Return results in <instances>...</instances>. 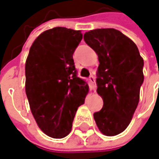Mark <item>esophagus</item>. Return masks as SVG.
<instances>
[{
    "instance_id": "esophagus-1",
    "label": "esophagus",
    "mask_w": 159,
    "mask_h": 159,
    "mask_svg": "<svg viewBox=\"0 0 159 159\" xmlns=\"http://www.w3.org/2000/svg\"><path fill=\"white\" fill-rule=\"evenodd\" d=\"M89 80H90V81L92 82V84H93V86L94 90H96V87H97V86H96V82H95V78H94L93 76H90V77H89Z\"/></svg>"
}]
</instances>
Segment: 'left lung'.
<instances>
[{"mask_svg":"<svg viewBox=\"0 0 159 159\" xmlns=\"http://www.w3.org/2000/svg\"><path fill=\"white\" fill-rule=\"evenodd\" d=\"M84 40L98 54L97 93L103 98L102 109L94 112L103 134L115 136L131 122L139 101L144 82V60L136 44L114 28L86 32Z\"/></svg>","mask_w":159,"mask_h":159,"instance_id":"8db88e82","label":"left lung"}]
</instances>
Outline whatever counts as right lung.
Wrapping results in <instances>:
<instances>
[{"label": "right lung", "mask_w": 159, "mask_h": 159, "mask_svg": "<svg viewBox=\"0 0 159 159\" xmlns=\"http://www.w3.org/2000/svg\"><path fill=\"white\" fill-rule=\"evenodd\" d=\"M81 40L80 30L53 27L40 34L29 50L26 94L38 126L51 138L68 135L89 91L86 80L77 76L73 59Z\"/></svg>", "instance_id": "add662e5"}]
</instances>
